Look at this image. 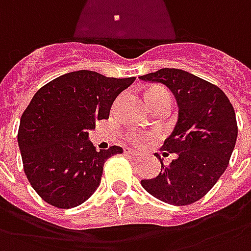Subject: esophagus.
I'll use <instances>...</instances> for the list:
<instances>
[{
  "label": "esophagus",
  "mask_w": 251,
  "mask_h": 251,
  "mask_svg": "<svg viewBox=\"0 0 251 251\" xmlns=\"http://www.w3.org/2000/svg\"><path fill=\"white\" fill-rule=\"evenodd\" d=\"M124 153H126V155H129V156H133V158H136V156L140 155L138 151H133L131 148H124Z\"/></svg>",
  "instance_id": "esophagus-1"
}]
</instances>
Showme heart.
Returning a JSON list of instances; mask_svg holds the SVG:
<instances>
[{
	"instance_id": "obj_1",
	"label": "heart",
	"mask_w": 251,
	"mask_h": 251,
	"mask_svg": "<svg viewBox=\"0 0 251 251\" xmlns=\"http://www.w3.org/2000/svg\"><path fill=\"white\" fill-rule=\"evenodd\" d=\"M150 99H167V100H170V96H168L167 91H164L163 88L151 87L148 88L147 92H146V100H150ZM129 138L133 139V140H138V139H140V135L132 132L129 135Z\"/></svg>"
}]
</instances>
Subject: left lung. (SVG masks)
I'll list each match as a JSON object with an SVG mask.
<instances>
[{
  "instance_id": "obj_1",
  "label": "left lung",
  "mask_w": 251,
  "mask_h": 251,
  "mask_svg": "<svg viewBox=\"0 0 251 251\" xmlns=\"http://www.w3.org/2000/svg\"><path fill=\"white\" fill-rule=\"evenodd\" d=\"M139 78L166 85L178 104V120L162 147L175 159L164 166L159 158L158 176L140 183L168 204L197 202L227 168L238 135L233 105L217 85L182 69L163 68Z\"/></svg>"
}]
</instances>
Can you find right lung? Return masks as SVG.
Instances as JSON below:
<instances>
[{"instance_id": "obj_1", "label": "right lung", "mask_w": 251, "mask_h": 251, "mask_svg": "<svg viewBox=\"0 0 251 251\" xmlns=\"http://www.w3.org/2000/svg\"><path fill=\"white\" fill-rule=\"evenodd\" d=\"M133 81L76 71L49 81L33 96L17 140L25 175L45 202L72 208L98 190L105 160L123 148L96 151L88 131L108 119L115 99Z\"/></svg>"}]
</instances>
